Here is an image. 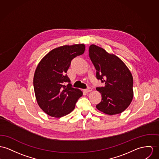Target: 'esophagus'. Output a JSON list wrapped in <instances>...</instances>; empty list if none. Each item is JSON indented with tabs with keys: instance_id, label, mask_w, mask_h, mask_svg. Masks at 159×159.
<instances>
[{
	"instance_id": "esophagus-1",
	"label": "esophagus",
	"mask_w": 159,
	"mask_h": 159,
	"mask_svg": "<svg viewBox=\"0 0 159 159\" xmlns=\"http://www.w3.org/2000/svg\"><path fill=\"white\" fill-rule=\"evenodd\" d=\"M92 91V88H91V87H88V88H86L85 89V90H84V91L86 93H89V92H91Z\"/></svg>"
}]
</instances>
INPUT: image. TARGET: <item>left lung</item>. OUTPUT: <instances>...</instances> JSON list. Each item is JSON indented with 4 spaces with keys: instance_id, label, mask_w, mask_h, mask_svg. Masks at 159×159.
Listing matches in <instances>:
<instances>
[{
    "instance_id": "1",
    "label": "left lung",
    "mask_w": 159,
    "mask_h": 159,
    "mask_svg": "<svg viewBox=\"0 0 159 159\" xmlns=\"http://www.w3.org/2000/svg\"><path fill=\"white\" fill-rule=\"evenodd\" d=\"M89 56L96 70V78L105 85L97 87L101 102L98 110L108 115L120 114L133 98V78L126 65L118 57L95 45L89 48Z\"/></svg>"
}]
</instances>
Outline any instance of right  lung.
Instances as JSON below:
<instances>
[{
    "instance_id": "right-lung-1",
    "label": "right lung",
    "mask_w": 159,
    "mask_h": 159,
    "mask_svg": "<svg viewBox=\"0 0 159 159\" xmlns=\"http://www.w3.org/2000/svg\"><path fill=\"white\" fill-rule=\"evenodd\" d=\"M85 49L84 44L60 47L51 50L38 64L33 79L34 93L39 106L50 116L61 117L70 113L82 96L80 89L72 87L66 73L72 60Z\"/></svg>"
}]
</instances>
